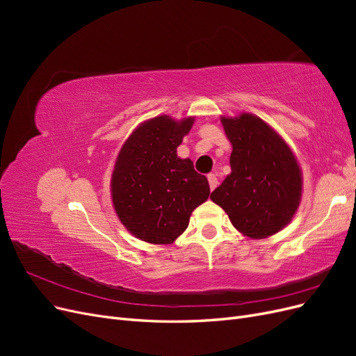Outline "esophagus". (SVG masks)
I'll list each match as a JSON object with an SVG mask.
<instances>
[{"label": "esophagus", "instance_id": "1", "mask_svg": "<svg viewBox=\"0 0 356 356\" xmlns=\"http://www.w3.org/2000/svg\"><path fill=\"white\" fill-rule=\"evenodd\" d=\"M208 181H209V188H211V191L218 186V178H217V175H215V174H209V175H208Z\"/></svg>", "mask_w": 356, "mask_h": 356}]
</instances>
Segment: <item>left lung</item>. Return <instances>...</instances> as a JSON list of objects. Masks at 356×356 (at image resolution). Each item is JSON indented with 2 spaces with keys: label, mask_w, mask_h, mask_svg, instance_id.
Segmentation results:
<instances>
[{
  "label": "left lung",
  "mask_w": 356,
  "mask_h": 356,
  "mask_svg": "<svg viewBox=\"0 0 356 356\" xmlns=\"http://www.w3.org/2000/svg\"><path fill=\"white\" fill-rule=\"evenodd\" d=\"M233 152L232 174L211 193V200L227 212L245 236L263 239L282 230L294 217L301 197L297 160L261 118L242 114L222 117Z\"/></svg>",
  "instance_id": "1"
}]
</instances>
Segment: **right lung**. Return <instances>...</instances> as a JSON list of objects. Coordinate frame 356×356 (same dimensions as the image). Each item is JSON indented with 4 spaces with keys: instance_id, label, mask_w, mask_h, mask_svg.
<instances>
[{
    "instance_id": "add662e5",
    "label": "right lung",
    "mask_w": 356,
    "mask_h": 356,
    "mask_svg": "<svg viewBox=\"0 0 356 356\" xmlns=\"http://www.w3.org/2000/svg\"><path fill=\"white\" fill-rule=\"evenodd\" d=\"M193 122V117L152 118L135 129L118 153L111 178L114 209L124 227L148 243L174 242L211 193L193 161L177 156Z\"/></svg>"
}]
</instances>
